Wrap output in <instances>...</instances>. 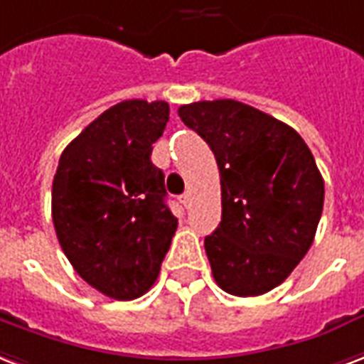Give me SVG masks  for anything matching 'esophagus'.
<instances>
[{"mask_svg": "<svg viewBox=\"0 0 364 364\" xmlns=\"http://www.w3.org/2000/svg\"><path fill=\"white\" fill-rule=\"evenodd\" d=\"M181 204H183V206H185V208L189 206V204H191V195H189V193H185V195H181Z\"/></svg>", "mask_w": 364, "mask_h": 364, "instance_id": "esophagus-1", "label": "esophagus"}]
</instances>
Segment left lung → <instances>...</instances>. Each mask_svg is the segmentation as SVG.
Segmentation results:
<instances>
[{"instance_id":"8db88e82","label":"left lung","mask_w":364,"mask_h":364,"mask_svg":"<svg viewBox=\"0 0 364 364\" xmlns=\"http://www.w3.org/2000/svg\"><path fill=\"white\" fill-rule=\"evenodd\" d=\"M208 142L222 185V222L204 239L216 284L237 297L278 287L318 228L324 179L301 134L237 100L177 109Z\"/></svg>"}]
</instances>
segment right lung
I'll list each match as a JSON object with an SVG mask.
<instances>
[{
  "label": "right lung",
  "mask_w": 364,
  "mask_h": 364,
  "mask_svg": "<svg viewBox=\"0 0 364 364\" xmlns=\"http://www.w3.org/2000/svg\"><path fill=\"white\" fill-rule=\"evenodd\" d=\"M168 119L161 100L119 102L69 142L53 175L61 249L86 284L117 301L154 285L177 230L164 171L150 160Z\"/></svg>",
  "instance_id": "1"
}]
</instances>
